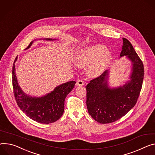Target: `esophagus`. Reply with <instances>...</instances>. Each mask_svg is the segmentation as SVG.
<instances>
[{"label":"esophagus","instance_id":"34e87169","mask_svg":"<svg viewBox=\"0 0 155 155\" xmlns=\"http://www.w3.org/2000/svg\"><path fill=\"white\" fill-rule=\"evenodd\" d=\"M76 85L77 86H83V85H84V81L82 80H79L77 81Z\"/></svg>","mask_w":155,"mask_h":155}]
</instances>
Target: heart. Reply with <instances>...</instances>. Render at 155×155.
<instances>
[{"label": "heart", "instance_id": "b5f03b06", "mask_svg": "<svg viewBox=\"0 0 155 155\" xmlns=\"http://www.w3.org/2000/svg\"><path fill=\"white\" fill-rule=\"evenodd\" d=\"M111 59V54L104 46L96 45L80 50L74 56V62L79 67H86L93 63L88 68V74L92 77L101 74Z\"/></svg>", "mask_w": 155, "mask_h": 155}]
</instances>
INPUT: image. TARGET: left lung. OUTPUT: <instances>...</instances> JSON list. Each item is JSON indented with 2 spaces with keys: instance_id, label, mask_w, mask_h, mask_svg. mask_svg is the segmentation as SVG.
<instances>
[{
  "instance_id": "8db88e82",
  "label": "left lung",
  "mask_w": 155,
  "mask_h": 155,
  "mask_svg": "<svg viewBox=\"0 0 155 155\" xmlns=\"http://www.w3.org/2000/svg\"><path fill=\"white\" fill-rule=\"evenodd\" d=\"M120 57L127 55L132 62L130 80L122 87L109 88V71L90 81L86 86L89 114L97 122L109 124L124 116L136 104L144 77V67L130 41L122 38Z\"/></svg>"
}]
</instances>
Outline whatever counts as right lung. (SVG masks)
I'll list each match as a JSON object with an SVG mask.
<instances>
[{
  "label": "right lung",
  "instance_id": "obj_1",
  "mask_svg": "<svg viewBox=\"0 0 155 155\" xmlns=\"http://www.w3.org/2000/svg\"><path fill=\"white\" fill-rule=\"evenodd\" d=\"M45 39L54 40L49 38ZM32 43L33 41L26 49H28ZM17 59V57L12 67V85L14 96L18 107L28 117L41 124H48L59 120L64 113L65 97L72 90L76 82L70 81L63 83L44 96H30L25 94L18 85L15 65Z\"/></svg>",
  "mask_w": 155,
  "mask_h": 155
}]
</instances>
